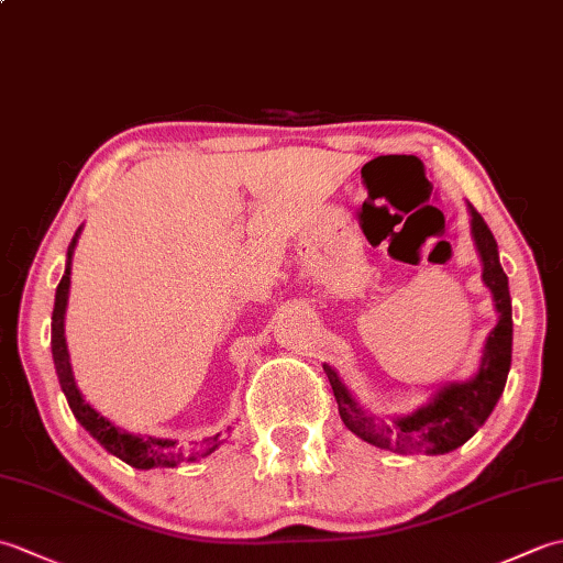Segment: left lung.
Returning a JSON list of instances; mask_svg holds the SVG:
<instances>
[{"instance_id": "obj_1", "label": "left lung", "mask_w": 563, "mask_h": 563, "mask_svg": "<svg viewBox=\"0 0 563 563\" xmlns=\"http://www.w3.org/2000/svg\"><path fill=\"white\" fill-rule=\"evenodd\" d=\"M470 214L474 244L484 263L482 278L494 295L498 312V324L488 333L476 375L466 382H450V385L438 389L433 399L413 413L385 421V418L365 411L353 399V394L339 379V375L329 365H324L333 397H336L339 404L341 421L351 433L379 450L397 454H445L450 450H457L484 426L494 406L498 404L500 394H504L512 353L508 275L500 268L498 244L488 224L474 210V206H470Z\"/></svg>"}]
</instances>
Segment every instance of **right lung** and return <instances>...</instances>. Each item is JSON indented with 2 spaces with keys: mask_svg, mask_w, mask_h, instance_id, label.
<instances>
[{
  "mask_svg": "<svg viewBox=\"0 0 563 563\" xmlns=\"http://www.w3.org/2000/svg\"><path fill=\"white\" fill-rule=\"evenodd\" d=\"M81 234V227L71 236L67 246V263H65V275L57 285L55 292V309H53V361L57 369L59 387H63L67 404L71 413H75L77 421L89 430V435L101 442V445L115 454L118 460L125 464L135 466V470H154V466H178L184 462H196L200 457H208L210 452L222 445L220 433L206 438L194 445H181L178 440H166V438H152V435H133L115 426L109 418H103L93 406L81 397V391L71 375V363H69V351L65 341V312H67V297H69V275H71V254H75L77 239Z\"/></svg>",
  "mask_w": 563,
  "mask_h": 563,
  "instance_id": "right-lung-1",
  "label": "right lung"
}]
</instances>
